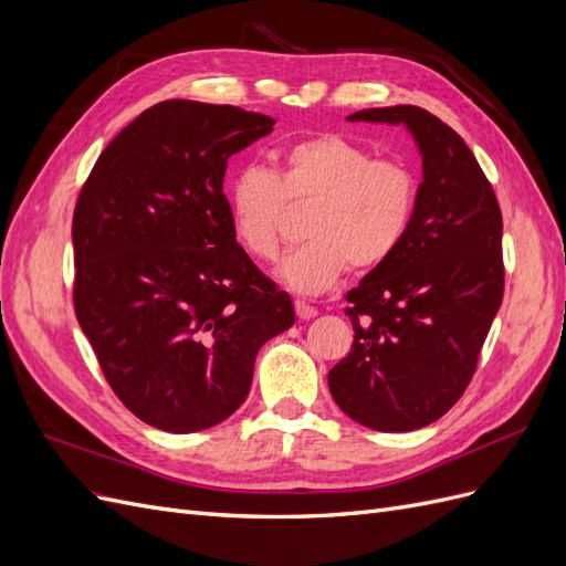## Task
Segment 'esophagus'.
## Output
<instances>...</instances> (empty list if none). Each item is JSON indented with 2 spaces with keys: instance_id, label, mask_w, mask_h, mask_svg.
<instances>
[{
  "instance_id": "1",
  "label": "esophagus",
  "mask_w": 566,
  "mask_h": 566,
  "mask_svg": "<svg viewBox=\"0 0 566 566\" xmlns=\"http://www.w3.org/2000/svg\"><path fill=\"white\" fill-rule=\"evenodd\" d=\"M295 312H297V316H300L302 321H310V318H314V316L318 314L316 306L306 304V302H302V300H295Z\"/></svg>"
}]
</instances>
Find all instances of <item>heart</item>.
Wrapping results in <instances>:
<instances>
[{"label": "heart", "instance_id": "obj_1", "mask_svg": "<svg viewBox=\"0 0 566 566\" xmlns=\"http://www.w3.org/2000/svg\"><path fill=\"white\" fill-rule=\"evenodd\" d=\"M420 181L397 158H375L347 136L325 132L279 153V169L245 165L229 184L235 243L260 262L283 245L285 205L310 202L302 221L306 243L290 252L279 279L300 295L331 290L347 269L366 273L399 250L418 210Z\"/></svg>", "mask_w": 566, "mask_h": 566}]
</instances>
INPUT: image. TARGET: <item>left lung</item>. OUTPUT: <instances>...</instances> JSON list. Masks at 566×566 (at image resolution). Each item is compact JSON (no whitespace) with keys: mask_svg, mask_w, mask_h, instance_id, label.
Masks as SVG:
<instances>
[{"mask_svg":"<svg viewBox=\"0 0 566 566\" xmlns=\"http://www.w3.org/2000/svg\"><path fill=\"white\" fill-rule=\"evenodd\" d=\"M347 119L403 125L422 184L399 250L347 293L354 342L328 387L352 420L410 432L447 413L476 370L503 302V217L472 150L437 115L387 106Z\"/></svg>","mask_w":566,"mask_h":566,"instance_id":"left-lung-1","label":"left lung"}]
</instances>
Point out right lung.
Returning <instances> with one entry per match:
<instances>
[{"label":"right lung","mask_w":566,"mask_h":566,"mask_svg":"<svg viewBox=\"0 0 566 566\" xmlns=\"http://www.w3.org/2000/svg\"><path fill=\"white\" fill-rule=\"evenodd\" d=\"M276 119L172 98L101 153L73 214V302L108 385L132 413L188 434L248 397L254 358L295 323L287 293L235 243L233 153Z\"/></svg>","instance_id":"add662e5"}]
</instances>
